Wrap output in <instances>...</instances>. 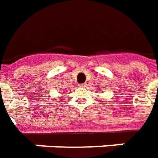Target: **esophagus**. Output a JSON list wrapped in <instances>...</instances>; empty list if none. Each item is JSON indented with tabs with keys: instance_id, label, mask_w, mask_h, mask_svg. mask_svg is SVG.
<instances>
[{
	"instance_id": "34e87169",
	"label": "esophagus",
	"mask_w": 158,
	"mask_h": 158,
	"mask_svg": "<svg viewBox=\"0 0 158 158\" xmlns=\"http://www.w3.org/2000/svg\"><path fill=\"white\" fill-rule=\"evenodd\" d=\"M79 86H80V87H85V86H86V84H80L79 85Z\"/></svg>"
}]
</instances>
